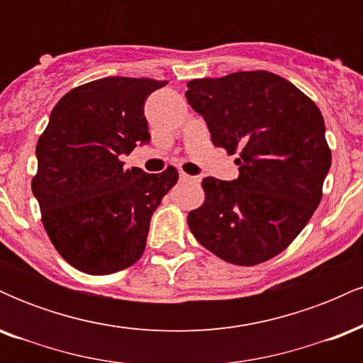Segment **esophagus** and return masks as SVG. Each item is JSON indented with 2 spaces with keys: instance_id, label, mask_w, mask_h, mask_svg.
<instances>
[{
  "instance_id": "obj_1",
  "label": "esophagus",
  "mask_w": 363,
  "mask_h": 363,
  "mask_svg": "<svg viewBox=\"0 0 363 363\" xmlns=\"http://www.w3.org/2000/svg\"><path fill=\"white\" fill-rule=\"evenodd\" d=\"M179 179H181L182 182H191V184H193V182H199L198 177L189 176V174H186V172H179Z\"/></svg>"
}]
</instances>
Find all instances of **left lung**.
I'll return each mask as SVG.
<instances>
[{"mask_svg": "<svg viewBox=\"0 0 363 363\" xmlns=\"http://www.w3.org/2000/svg\"><path fill=\"white\" fill-rule=\"evenodd\" d=\"M215 147L237 153L235 181L203 179L205 203L187 215L199 244L254 266L285 251L323 198L331 150L319 107L278 74L237 72L187 83Z\"/></svg>", "mask_w": 363, "mask_h": 363, "instance_id": "8db88e82", "label": "left lung"}]
</instances>
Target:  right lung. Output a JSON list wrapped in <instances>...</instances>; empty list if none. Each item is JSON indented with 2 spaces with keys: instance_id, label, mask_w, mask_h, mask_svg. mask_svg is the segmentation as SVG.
Masks as SVG:
<instances>
[{
  "instance_id": "right-lung-1",
  "label": "right lung",
  "mask_w": 363,
  "mask_h": 363,
  "mask_svg": "<svg viewBox=\"0 0 363 363\" xmlns=\"http://www.w3.org/2000/svg\"><path fill=\"white\" fill-rule=\"evenodd\" d=\"M167 82L109 77L69 90L37 141L32 193L62 259L111 274L140 259L153 211L177 182L176 167L147 174L121 155L150 141L145 101Z\"/></svg>"
}]
</instances>
